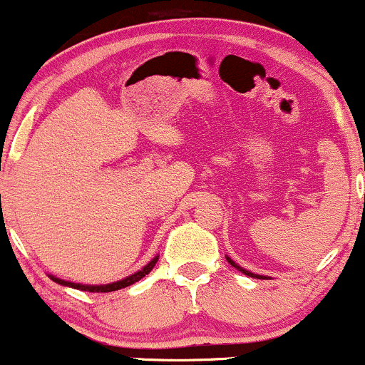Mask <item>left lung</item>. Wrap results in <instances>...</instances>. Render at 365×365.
Segmentation results:
<instances>
[{"label": "left lung", "mask_w": 365, "mask_h": 365, "mask_svg": "<svg viewBox=\"0 0 365 365\" xmlns=\"http://www.w3.org/2000/svg\"><path fill=\"white\" fill-rule=\"evenodd\" d=\"M226 261H228L230 264H232V266H233V267H237V269H238V271H242V273H244V274H247V276H250V278H259V279H266V276H262V274H254V273H250V271H247V269H244V267H240V266H238V264H235V262H233V261H232V259H230V257H226Z\"/></svg>", "instance_id": "8db88e82"}]
</instances>
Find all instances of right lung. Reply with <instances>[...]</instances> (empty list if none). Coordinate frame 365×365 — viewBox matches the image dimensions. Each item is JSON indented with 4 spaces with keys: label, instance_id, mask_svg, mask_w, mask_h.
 <instances>
[{
    "label": "right lung",
    "instance_id": "right-lung-1",
    "mask_svg": "<svg viewBox=\"0 0 365 365\" xmlns=\"http://www.w3.org/2000/svg\"><path fill=\"white\" fill-rule=\"evenodd\" d=\"M158 257H159V255H156V257H154L153 261L145 264V266L142 267L140 271H137V273L130 274V276H127V278L120 279V282L108 283V284H82V283H72V282H65V279H60V278H56V276H51V274H49V278H51L53 282H56L58 284H63V287L75 288V290L91 292V293H108V292L120 290V288L130 287V284H133L135 282H139V279H142L145 274H149L150 271H153V267L156 266V262H158Z\"/></svg>",
    "mask_w": 365,
    "mask_h": 365
}]
</instances>
